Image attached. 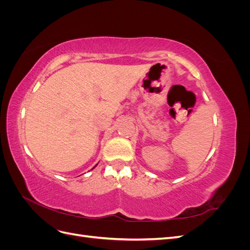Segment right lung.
Masks as SVG:
<instances>
[{"label": "right lung", "instance_id": "add662e5", "mask_svg": "<svg viewBox=\"0 0 250 250\" xmlns=\"http://www.w3.org/2000/svg\"><path fill=\"white\" fill-rule=\"evenodd\" d=\"M95 167H96V166H95ZM95 167H94V168H95Z\"/></svg>", "mask_w": 250, "mask_h": 250}]
</instances>
